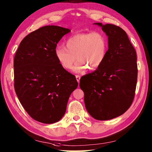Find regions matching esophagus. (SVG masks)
Returning <instances> with one entry per match:
<instances>
[{
    "label": "esophagus",
    "mask_w": 152,
    "mask_h": 152,
    "mask_svg": "<svg viewBox=\"0 0 152 152\" xmlns=\"http://www.w3.org/2000/svg\"><path fill=\"white\" fill-rule=\"evenodd\" d=\"M76 80H77V82H78V83H79L80 80V76L79 75H76Z\"/></svg>",
    "instance_id": "34e87169"
}]
</instances>
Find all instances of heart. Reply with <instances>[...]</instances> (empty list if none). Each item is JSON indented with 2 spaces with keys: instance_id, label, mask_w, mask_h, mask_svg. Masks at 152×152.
<instances>
[{
  "instance_id": "obj_1",
  "label": "heart",
  "mask_w": 152,
  "mask_h": 152,
  "mask_svg": "<svg viewBox=\"0 0 152 152\" xmlns=\"http://www.w3.org/2000/svg\"><path fill=\"white\" fill-rule=\"evenodd\" d=\"M107 48V39L102 32L79 33L68 38L66 47L56 46L54 54L60 64L66 70L72 68L78 59L73 71L80 73L88 67L91 70L100 67L106 58Z\"/></svg>"
}]
</instances>
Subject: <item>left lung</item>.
<instances>
[{
  "label": "left lung",
  "mask_w": 152,
  "mask_h": 152,
  "mask_svg": "<svg viewBox=\"0 0 152 152\" xmlns=\"http://www.w3.org/2000/svg\"><path fill=\"white\" fill-rule=\"evenodd\" d=\"M94 24L106 33L108 50L102 64L81 77L80 87L84 93L85 106L91 116L108 120L125 113L134 100L137 78L136 52L120 27Z\"/></svg>",
  "instance_id": "8db88e82"
}]
</instances>
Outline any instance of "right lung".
<instances>
[{
	"label": "right lung",
	"instance_id": "right-lung-1",
	"mask_svg": "<svg viewBox=\"0 0 152 152\" xmlns=\"http://www.w3.org/2000/svg\"><path fill=\"white\" fill-rule=\"evenodd\" d=\"M70 30L45 26L21 41L14 59L15 90L24 110L33 119L53 124L66 110L72 92L78 87L75 76L58 61V42Z\"/></svg>",
	"mask_w": 152,
	"mask_h": 152
}]
</instances>
